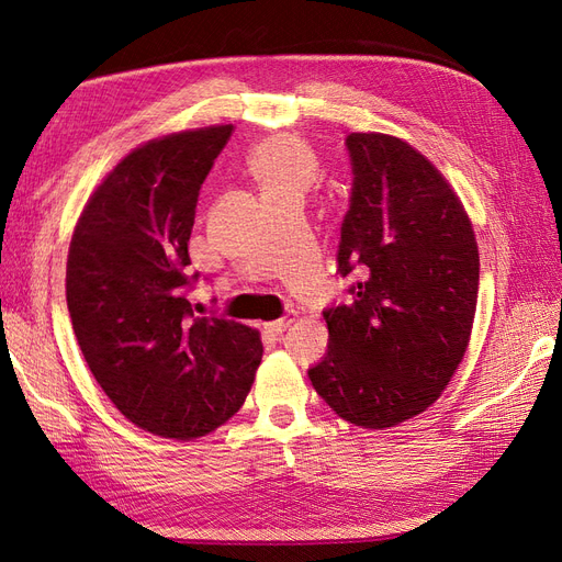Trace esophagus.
<instances>
[{
	"mask_svg": "<svg viewBox=\"0 0 562 562\" xmlns=\"http://www.w3.org/2000/svg\"><path fill=\"white\" fill-rule=\"evenodd\" d=\"M295 318H297V314H285L283 318H279V321H271V323H265V328L271 333V335H281L283 330H288L295 323Z\"/></svg>",
	"mask_w": 562,
	"mask_h": 562,
	"instance_id": "obj_1",
	"label": "esophagus"
}]
</instances>
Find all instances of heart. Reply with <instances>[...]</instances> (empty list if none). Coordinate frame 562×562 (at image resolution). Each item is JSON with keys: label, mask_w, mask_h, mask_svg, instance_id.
<instances>
[{"label": "heart", "mask_w": 562, "mask_h": 562, "mask_svg": "<svg viewBox=\"0 0 562 562\" xmlns=\"http://www.w3.org/2000/svg\"><path fill=\"white\" fill-rule=\"evenodd\" d=\"M248 171L260 184L265 201L279 196H304L318 178L314 149L293 135H274L248 155Z\"/></svg>", "instance_id": "heart-1"}]
</instances>
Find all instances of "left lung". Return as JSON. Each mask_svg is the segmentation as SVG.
Masks as SVG:
<instances>
[{"mask_svg":"<svg viewBox=\"0 0 562 562\" xmlns=\"http://www.w3.org/2000/svg\"><path fill=\"white\" fill-rule=\"evenodd\" d=\"M351 203L339 274L351 302L323 312L328 353L310 370L337 417L389 429L438 401L462 363L479 302V244L446 176L403 138L347 135Z\"/></svg>","mask_w":562,"mask_h":562,"instance_id":"8db88e82","label":"left lung"}]
</instances>
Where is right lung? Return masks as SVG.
<instances>
[{"label":"right lung","mask_w":562,"mask_h":562,"mask_svg":"<svg viewBox=\"0 0 562 562\" xmlns=\"http://www.w3.org/2000/svg\"><path fill=\"white\" fill-rule=\"evenodd\" d=\"M234 126L151 138L91 192L67 252L65 295L95 382L135 427L194 440L244 405L260 333L194 316L187 285L199 190Z\"/></svg>","instance_id":"add662e5"}]
</instances>
